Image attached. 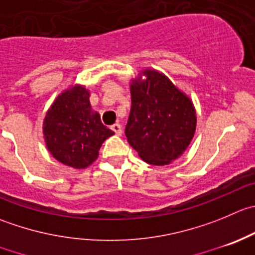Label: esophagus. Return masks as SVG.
I'll use <instances>...</instances> for the list:
<instances>
[{
	"label": "esophagus",
	"instance_id": "1",
	"mask_svg": "<svg viewBox=\"0 0 255 255\" xmlns=\"http://www.w3.org/2000/svg\"><path fill=\"white\" fill-rule=\"evenodd\" d=\"M111 129H112L116 134L120 135L121 133H122V126H121L120 123H115L113 126H111Z\"/></svg>",
	"mask_w": 255,
	"mask_h": 255
}]
</instances>
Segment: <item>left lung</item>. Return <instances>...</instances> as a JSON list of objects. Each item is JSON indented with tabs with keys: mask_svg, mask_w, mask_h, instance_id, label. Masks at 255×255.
Returning <instances> with one entry per match:
<instances>
[{
	"mask_svg": "<svg viewBox=\"0 0 255 255\" xmlns=\"http://www.w3.org/2000/svg\"><path fill=\"white\" fill-rule=\"evenodd\" d=\"M130 85L132 107L126 126L128 143L144 162L164 165L177 159L196 130V111L189 98L157 71Z\"/></svg>",
	"mask_w": 255,
	"mask_h": 255,
	"instance_id": "left-lung-1",
	"label": "left lung"
}]
</instances>
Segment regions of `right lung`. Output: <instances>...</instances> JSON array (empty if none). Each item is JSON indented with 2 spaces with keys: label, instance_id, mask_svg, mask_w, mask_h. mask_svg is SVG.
<instances>
[{
  "label": "right lung",
  "instance_id": "add662e5",
  "mask_svg": "<svg viewBox=\"0 0 255 255\" xmlns=\"http://www.w3.org/2000/svg\"><path fill=\"white\" fill-rule=\"evenodd\" d=\"M43 134L51 154L73 168H86L98 157L102 143L115 134L98 113H92L90 93L77 86L58 96L47 112Z\"/></svg>",
  "mask_w": 255,
  "mask_h": 255
}]
</instances>
